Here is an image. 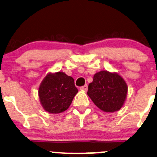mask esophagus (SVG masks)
Here are the masks:
<instances>
[{
	"mask_svg": "<svg viewBox=\"0 0 157 157\" xmlns=\"http://www.w3.org/2000/svg\"><path fill=\"white\" fill-rule=\"evenodd\" d=\"M80 90H85V91H86L87 90H88V85L86 84L85 86L80 87Z\"/></svg>",
	"mask_w": 157,
	"mask_h": 157,
	"instance_id": "34e87169",
	"label": "esophagus"
}]
</instances>
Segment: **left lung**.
<instances>
[{
  "mask_svg": "<svg viewBox=\"0 0 157 157\" xmlns=\"http://www.w3.org/2000/svg\"><path fill=\"white\" fill-rule=\"evenodd\" d=\"M127 90L125 80L118 74L105 70L94 75L93 82L88 85L87 94L100 109L113 113L123 107Z\"/></svg>",
  "mask_w": 157,
  "mask_h": 157,
  "instance_id": "obj_1",
  "label": "left lung"
}]
</instances>
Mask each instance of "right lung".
I'll use <instances>...</instances> for the list:
<instances>
[{"instance_id": "1", "label": "right lung", "mask_w": 157, "mask_h": 157, "mask_svg": "<svg viewBox=\"0 0 157 157\" xmlns=\"http://www.w3.org/2000/svg\"><path fill=\"white\" fill-rule=\"evenodd\" d=\"M38 92L44 110L56 114L69 108L78 90L72 77L58 71L49 73L41 82Z\"/></svg>"}]
</instances>
